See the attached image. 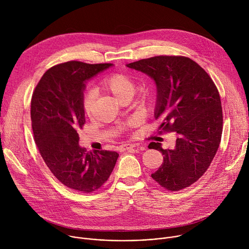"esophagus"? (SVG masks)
Returning <instances> with one entry per match:
<instances>
[{
  "label": "esophagus",
  "instance_id": "esophagus-1",
  "mask_svg": "<svg viewBox=\"0 0 249 249\" xmlns=\"http://www.w3.org/2000/svg\"><path fill=\"white\" fill-rule=\"evenodd\" d=\"M135 148V145H132V144H124V145H121L120 147H118V151L119 152H124V151H128V150H131Z\"/></svg>",
  "mask_w": 249,
  "mask_h": 249
}]
</instances>
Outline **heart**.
Instances as JSON below:
<instances>
[{
  "mask_svg": "<svg viewBox=\"0 0 249 249\" xmlns=\"http://www.w3.org/2000/svg\"><path fill=\"white\" fill-rule=\"evenodd\" d=\"M100 88L120 101L125 97H132L136 90V84L129 75L114 73L103 78L100 82ZM82 104L85 113L90 116L94 105V94L92 91H87L84 94Z\"/></svg>",
  "mask_w": 249,
  "mask_h": 249,
  "instance_id": "heart-1",
  "label": "heart"
}]
</instances>
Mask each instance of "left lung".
<instances>
[{
	"instance_id": "1",
	"label": "left lung",
	"mask_w": 249,
	"mask_h": 249,
	"mask_svg": "<svg viewBox=\"0 0 249 249\" xmlns=\"http://www.w3.org/2000/svg\"><path fill=\"white\" fill-rule=\"evenodd\" d=\"M127 67L155 81L160 134L176 135L171 150H163L155 142L149 145L163 156L153 179L169 191L190 186L206 172L221 143L223 110L216 85L202 67L184 56H156Z\"/></svg>"
}]
</instances>
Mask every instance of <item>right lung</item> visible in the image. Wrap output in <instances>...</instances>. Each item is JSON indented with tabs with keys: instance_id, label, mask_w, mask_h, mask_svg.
<instances>
[{
	"instance_id": "obj_1",
	"label": "right lung",
	"mask_w": 249,
	"mask_h": 249,
	"mask_svg": "<svg viewBox=\"0 0 249 249\" xmlns=\"http://www.w3.org/2000/svg\"><path fill=\"white\" fill-rule=\"evenodd\" d=\"M113 64L69 61L50 68L31 97L34 141L46 165L65 186L90 193L100 188L119 155L87 152L79 145L78 130L86 123L83 96L86 83Z\"/></svg>"
}]
</instances>
